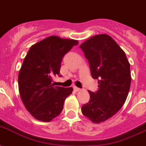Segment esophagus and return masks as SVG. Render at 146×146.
<instances>
[{
  "mask_svg": "<svg viewBox=\"0 0 146 146\" xmlns=\"http://www.w3.org/2000/svg\"><path fill=\"white\" fill-rule=\"evenodd\" d=\"M74 91H76V92H79V91H80V90H81V89L77 87V86H74Z\"/></svg>",
  "mask_w": 146,
  "mask_h": 146,
  "instance_id": "esophagus-1",
  "label": "esophagus"
}]
</instances>
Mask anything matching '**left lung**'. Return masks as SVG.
Wrapping results in <instances>:
<instances>
[{"mask_svg":"<svg viewBox=\"0 0 146 146\" xmlns=\"http://www.w3.org/2000/svg\"><path fill=\"white\" fill-rule=\"evenodd\" d=\"M88 60L92 78L97 79V92L89 91L90 102L81 112L98 124L113 116L125 104L131 86L130 63L124 50L109 35L91 37L80 45Z\"/></svg>","mask_w":146,"mask_h":146,"instance_id":"left-lung-1","label":"left lung"}]
</instances>
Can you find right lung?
I'll list each match as a JSON object with an SVG mask.
<instances>
[{
	"label": "right lung",
	"mask_w": 146,
	"mask_h": 146,
	"mask_svg": "<svg viewBox=\"0 0 146 146\" xmlns=\"http://www.w3.org/2000/svg\"><path fill=\"white\" fill-rule=\"evenodd\" d=\"M78 41L51 36L31 47L19 74V90L27 111L36 119L50 121L60 115L73 88L55 86L65 54Z\"/></svg>",
	"instance_id": "1"
}]
</instances>
